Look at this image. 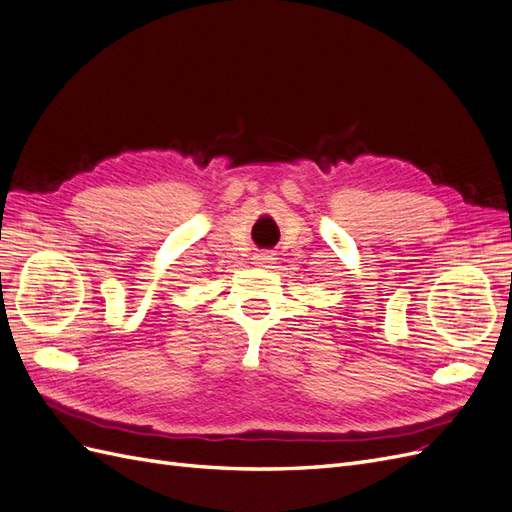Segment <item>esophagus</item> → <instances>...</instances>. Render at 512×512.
Wrapping results in <instances>:
<instances>
[{
  "label": "esophagus",
  "mask_w": 512,
  "mask_h": 512,
  "mask_svg": "<svg viewBox=\"0 0 512 512\" xmlns=\"http://www.w3.org/2000/svg\"><path fill=\"white\" fill-rule=\"evenodd\" d=\"M254 260H256V265H258V267H267L273 258H271V254H269V252H260V254H256V256H254Z\"/></svg>",
  "instance_id": "34e87169"
}]
</instances>
